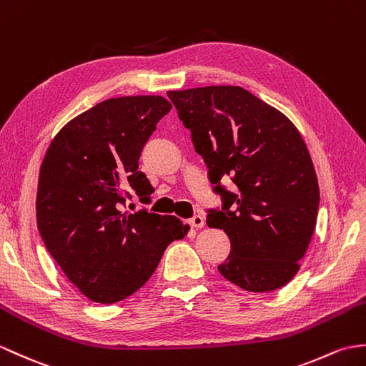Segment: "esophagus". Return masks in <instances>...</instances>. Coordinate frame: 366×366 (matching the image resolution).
<instances>
[{
  "label": "esophagus",
  "mask_w": 366,
  "mask_h": 366,
  "mask_svg": "<svg viewBox=\"0 0 366 366\" xmlns=\"http://www.w3.org/2000/svg\"><path fill=\"white\" fill-rule=\"evenodd\" d=\"M187 223H189L192 227L201 229V227H204V223H206V222H204V218H202L201 215H194V217H192Z\"/></svg>",
  "instance_id": "obj_1"
}]
</instances>
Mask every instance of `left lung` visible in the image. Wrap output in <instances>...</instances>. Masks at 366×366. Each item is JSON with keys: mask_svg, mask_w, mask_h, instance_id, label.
I'll list each match as a JSON object with an SVG mask.
<instances>
[{"mask_svg": "<svg viewBox=\"0 0 366 366\" xmlns=\"http://www.w3.org/2000/svg\"><path fill=\"white\" fill-rule=\"evenodd\" d=\"M222 207L207 209L231 252L218 265L243 290L273 292L298 273L315 231L320 189L307 147L288 118L251 92L210 86L168 92ZM231 177L237 189L221 184Z\"/></svg>", "mask_w": 366, "mask_h": 366, "instance_id": "obj_1", "label": "left lung"}]
</instances>
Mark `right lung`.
Segmentation results:
<instances>
[{
	"label": "right lung",
	"mask_w": 366,
	"mask_h": 366,
	"mask_svg": "<svg viewBox=\"0 0 366 366\" xmlns=\"http://www.w3.org/2000/svg\"><path fill=\"white\" fill-rule=\"evenodd\" d=\"M172 104L162 97L110 98L65 124L40 167L37 227L48 252L89 300L114 304L147 284L167 246L189 226L147 209L123 210L152 187L142 149Z\"/></svg>",
	"instance_id": "add662e5"
}]
</instances>
